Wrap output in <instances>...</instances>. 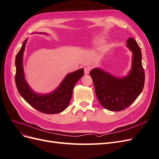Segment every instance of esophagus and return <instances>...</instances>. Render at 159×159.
Here are the masks:
<instances>
[{"instance_id": "obj_1", "label": "esophagus", "mask_w": 159, "mask_h": 159, "mask_svg": "<svg viewBox=\"0 0 159 159\" xmlns=\"http://www.w3.org/2000/svg\"><path fill=\"white\" fill-rule=\"evenodd\" d=\"M89 71H90V68H89V67H85V68H84V73L85 75L89 74Z\"/></svg>"}]
</instances>
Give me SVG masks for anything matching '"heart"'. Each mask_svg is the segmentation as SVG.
<instances>
[{"mask_svg":"<svg viewBox=\"0 0 159 159\" xmlns=\"http://www.w3.org/2000/svg\"><path fill=\"white\" fill-rule=\"evenodd\" d=\"M105 44V40L102 39H97L94 40L93 45L95 47H102Z\"/></svg>","mask_w":159,"mask_h":159,"instance_id":"heart-1","label":"heart"}]
</instances>
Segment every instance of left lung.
Instances as JSON below:
<instances>
[{
  "label": "left lung",
  "instance_id": "left-lung-1",
  "mask_svg": "<svg viewBox=\"0 0 159 159\" xmlns=\"http://www.w3.org/2000/svg\"><path fill=\"white\" fill-rule=\"evenodd\" d=\"M127 47L133 55L131 68L125 76H115L100 68L90 71L99 102L112 111H120L129 107L141 94L145 84L140 47L132 38L127 40Z\"/></svg>",
  "mask_w": 159,
  "mask_h": 159
}]
</instances>
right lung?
<instances>
[{
  "label": "right lung",
  "instance_id": "obj_1",
  "mask_svg": "<svg viewBox=\"0 0 159 159\" xmlns=\"http://www.w3.org/2000/svg\"><path fill=\"white\" fill-rule=\"evenodd\" d=\"M48 34L44 32H36ZM28 38L25 40L15 59V82L19 93L32 107L40 112L47 114L60 113L67 108L73 93L75 84L84 74L83 68L71 72L66 75L60 85L48 93H40L34 91L25 78L23 67V55Z\"/></svg>",
  "mask_w": 159,
  "mask_h": 159
}]
</instances>
